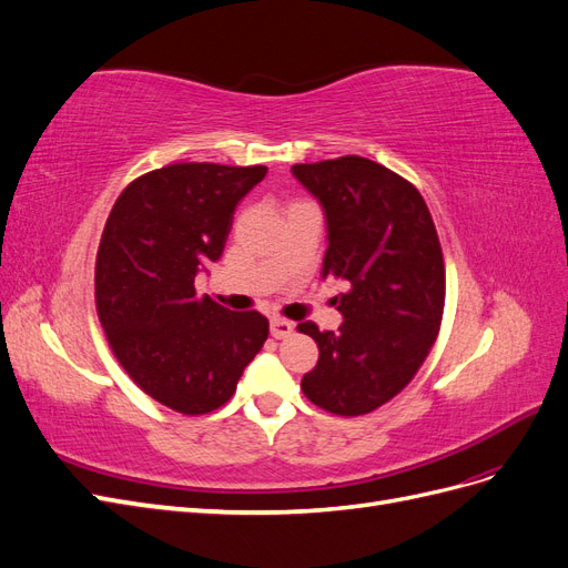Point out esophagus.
<instances>
[{
	"label": "esophagus",
	"mask_w": 568,
	"mask_h": 568,
	"mask_svg": "<svg viewBox=\"0 0 568 568\" xmlns=\"http://www.w3.org/2000/svg\"><path fill=\"white\" fill-rule=\"evenodd\" d=\"M291 332H294V322L282 320V317H272L270 320V334L274 338H286Z\"/></svg>",
	"instance_id": "34e87169"
}]
</instances>
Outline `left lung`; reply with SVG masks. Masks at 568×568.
Returning <instances> with one entry per match:
<instances>
[{
    "instance_id": "8db88e82",
    "label": "left lung",
    "mask_w": 568,
    "mask_h": 568,
    "mask_svg": "<svg viewBox=\"0 0 568 568\" xmlns=\"http://www.w3.org/2000/svg\"><path fill=\"white\" fill-rule=\"evenodd\" d=\"M291 173L324 211L322 277L348 286L334 298L338 332L298 324L320 348L301 388L334 415H367L409 384L438 336L445 265L434 220L415 186L363 156L298 163Z\"/></svg>"
}]
</instances>
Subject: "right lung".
<instances>
[{
  "label": "right lung",
  "mask_w": 568,
  "mask_h": 568,
  "mask_svg": "<svg viewBox=\"0 0 568 568\" xmlns=\"http://www.w3.org/2000/svg\"><path fill=\"white\" fill-rule=\"evenodd\" d=\"M265 165L175 163L118 196L97 253V311L130 379L182 415L225 405L270 324L234 313L194 280L217 263L239 201Z\"/></svg>",
  "instance_id": "1"
}]
</instances>
